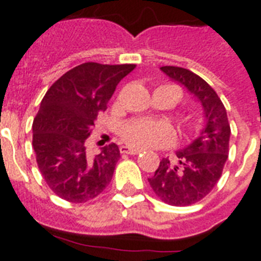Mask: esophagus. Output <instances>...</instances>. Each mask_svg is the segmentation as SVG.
I'll return each instance as SVG.
<instances>
[{"label":"esophagus","instance_id":"34e87169","mask_svg":"<svg viewBox=\"0 0 261 261\" xmlns=\"http://www.w3.org/2000/svg\"><path fill=\"white\" fill-rule=\"evenodd\" d=\"M120 153L122 154H130V155H135V154H139L141 150L139 149H134V147H130V146H120Z\"/></svg>","mask_w":261,"mask_h":261}]
</instances>
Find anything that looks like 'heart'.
I'll use <instances>...</instances> for the list:
<instances>
[{
	"label": "heart",
	"mask_w": 261,
	"mask_h": 261,
	"mask_svg": "<svg viewBox=\"0 0 261 261\" xmlns=\"http://www.w3.org/2000/svg\"><path fill=\"white\" fill-rule=\"evenodd\" d=\"M120 137L130 146L137 149H150L169 145L174 138V131L165 122L134 119L123 124L120 128Z\"/></svg>",
	"instance_id": "1"
}]
</instances>
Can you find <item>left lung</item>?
Masks as SVG:
<instances>
[{"instance_id":"8db88e82","label":"left lung","mask_w":261,"mask_h":261,"mask_svg":"<svg viewBox=\"0 0 261 261\" xmlns=\"http://www.w3.org/2000/svg\"><path fill=\"white\" fill-rule=\"evenodd\" d=\"M161 70L198 97L207 122L199 138L176 153L177 164L161 160L149 184L164 203L190 206L210 194L222 176L229 157L230 124L223 102L202 77L184 67L163 66Z\"/></svg>"}]
</instances>
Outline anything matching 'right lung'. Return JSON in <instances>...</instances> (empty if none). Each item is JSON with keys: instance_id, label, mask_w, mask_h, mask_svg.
Instances as JSON below:
<instances>
[{"instance_id": "add662e5", "label": "right lung", "mask_w": 261, "mask_h": 261, "mask_svg": "<svg viewBox=\"0 0 261 261\" xmlns=\"http://www.w3.org/2000/svg\"><path fill=\"white\" fill-rule=\"evenodd\" d=\"M134 69L130 63H83L57 80L44 94L32 124V146L39 171L59 198L85 203L112 180L120 159L118 145L110 143L92 157L87 139L98 112L107 110L118 84Z\"/></svg>"}]
</instances>
